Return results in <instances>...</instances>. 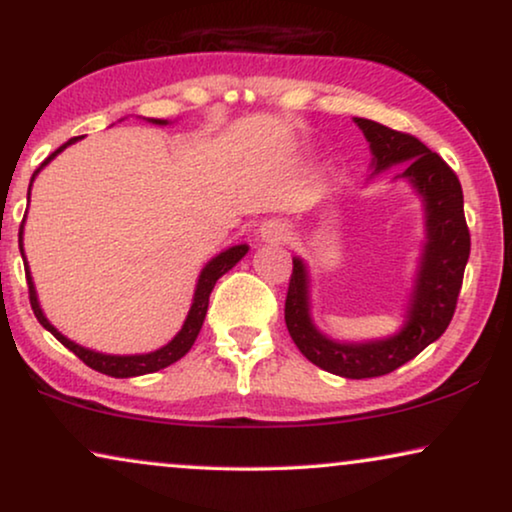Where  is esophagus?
I'll list each match as a JSON object with an SVG mask.
<instances>
[{
  "label": "esophagus",
  "mask_w": 512,
  "mask_h": 512,
  "mask_svg": "<svg viewBox=\"0 0 512 512\" xmlns=\"http://www.w3.org/2000/svg\"><path fill=\"white\" fill-rule=\"evenodd\" d=\"M263 237H268V240H272V242L284 240L286 230L279 226V223H268V226H263Z\"/></svg>",
  "instance_id": "esophagus-1"
}]
</instances>
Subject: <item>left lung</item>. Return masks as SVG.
Instances as JSON below:
<instances>
[{"instance_id": "8db88e82", "label": "left lung", "mask_w": 512, "mask_h": 512, "mask_svg": "<svg viewBox=\"0 0 512 512\" xmlns=\"http://www.w3.org/2000/svg\"><path fill=\"white\" fill-rule=\"evenodd\" d=\"M370 142L375 172L401 163V177L410 179L426 205V242L417 289L412 293L408 324L398 335L366 345H340L321 335L310 321L307 307V275L300 258L293 261L284 303V321L296 347L307 361L328 373L363 380L394 373L403 363L438 340L450 326L471 254V233L464 216V193L459 177L438 153L408 132L354 118Z\"/></svg>"}]
</instances>
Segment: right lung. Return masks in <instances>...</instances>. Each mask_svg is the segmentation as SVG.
<instances>
[{"instance_id":"1","label":"right lung","mask_w":512,"mask_h":512,"mask_svg":"<svg viewBox=\"0 0 512 512\" xmlns=\"http://www.w3.org/2000/svg\"><path fill=\"white\" fill-rule=\"evenodd\" d=\"M153 123H165V121H153ZM79 137L69 139L67 144H62L58 151H53L51 156H48L44 163H41L37 170L32 174V181L37 177V172L44 167L48 160H53L55 156L62 149H67L69 144L76 142ZM30 181V186H32ZM247 244H237V247H230L219 254L216 258H212L205 265V270L200 272V279H198V289H195V296H193V305L191 310H188V317L184 321V326H181V331L174 335L172 342H167L165 347L156 349V352L151 354H137V356H109V354H100V352H93V349H86L81 345H76V342L67 340L65 335L58 333V328L51 326V321L44 317V312H41L39 307V300H37V291H34V282L30 277V268H27V261H25V277H27V291H30V305H32V312L34 317L39 319V324L46 328V331H51L55 338H58L62 345H65L69 352H74L79 359L86 363L88 368L97 370V373H104V375H111V377H135V375H146V373H156L160 368H167L170 363L179 361L181 356H184L188 349L193 347L195 338H198L200 328H202V321H205V314H207V305H209V293H212L216 279L221 275H226V272L233 268V265L240 261V258L247 254ZM20 254H23V226H20Z\"/></svg>"}]
</instances>
